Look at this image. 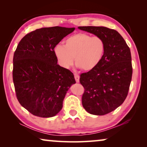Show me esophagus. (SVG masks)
Here are the masks:
<instances>
[{"mask_svg": "<svg viewBox=\"0 0 147 147\" xmlns=\"http://www.w3.org/2000/svg\"><path fill=\"white\" fill-rule=\"evenodd\" d=\"M74 78H75V80L77 83L80 82V76L77 74H74Z\"/></svg>", "mask_w": 147, "mask_h": 147, "instance_id": "34e87169", "label": "esophagus"}]
</instances>
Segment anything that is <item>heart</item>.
<instances>
[{
  "label": "heart",
  "mask_w": 147,
  "mask_h": 147,
  "mask_svg": "<svg viewBox=\"0 0 147 147\" xmlns=\"http://www.w3.org/2000/svg\"><path fill=\"white\" fill-rule=\"evenodd\" d=\"M105 52L106 43L102 37L84 33L69 37L64 41V45H57L54 48V54L61 67H71L74 58L76 66L86 71L96 69Z\"/></svg>",
  "instance_id": "1"
}]
</instances>
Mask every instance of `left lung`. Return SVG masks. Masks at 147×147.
<instances>
[{
  "instance_id": "1",
  "label": "left lung",
  "mask_w": 147,
  "mask_h": 147,
  "mask_svg": "<svg viewBox=\"0 0 147 147\" xmlns=\"http://www.w3.org/2000/svg\"><path fill=\"white\" fill-rule=\"evenodd\" d=\"M78 29L102 37L106 43L100 63L80 78L85 90L82 98L84 109L94 115H104L121 105L128 95L132 74L130 48L114 29L94 26Z\"/></svg>"
}]
</instances>
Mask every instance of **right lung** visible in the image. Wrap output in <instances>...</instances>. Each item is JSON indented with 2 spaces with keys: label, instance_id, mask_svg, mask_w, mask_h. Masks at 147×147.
Here are the masks:
<instances>
[{
  "label": "right lung",
  "instance_id": "1",
  "mask_svg": "<svg viewBox=\"0 0 147 147\" xmlns=\"http://www.w3.org/2000/svg\"><path fill=\"white\" fill-rule=\"evenodd\" d=\"M75 28L45 27L30 32L18 44L13 56V79L21 105L33 115L55 116L63 107L74 74L57 64L54 48Z\"/></svg>",
  "mask_w": 147,
  "mask_h": 147
}]
</instances>
